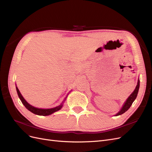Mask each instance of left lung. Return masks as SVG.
<instances>
[{
    "mask_svg": "<svg viewBox=\"0 0 152 152\" xmlns=\"http://www.w3.org/2000/svg\"><path fill=\"white\" fill-rule=\"evenodd\" d=\"M139 88H140V80H138V81H137V84L136 87L134 91H133V93L129 96V97L127 98L126 102H125V103H124V106L122 107V109L121 110V111L117 113L116 116L120 115H122L124 113H125L127 110H128V109L131 107V106L132 105V103L134 102V101L135 100V99L137 97V93H138V91H139Z\"/></svg>",
    "mask_w": 152,
    "mask_h": 152,
    "instance_id": "obj_1",
    "label": "left lung"
}]
</instances>
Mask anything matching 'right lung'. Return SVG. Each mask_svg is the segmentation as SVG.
I'll use <instances>...</instances> for the list:
<instances>
[{
  "mask_svg": "<svg viewBox=\"0 0 152 152\" xmlns=\"http://www.w3.org/2000/svg\"><path fill=\"white\" fill-rule=\"evenodd\" d=\"M16 91L18 93V96H19V98H20V100L21 101L22 103L24 104L25 107L27 109H28L29 111H30L31 112H32L34 114L38 115H43V116L49 115L55 112L58 111L59 110H60L63 106L62 104H61L60 105L58 106V107H56L53 108H50V109H40V108H35V107H33V106H31L27 103L26 101L23 98V97L22 95L21 94L20 92L19 89H18V87H16Z\"/></svg>",
  "mask_w": 152,
  "mask_h": 152,
  "instance_id": "1",
  "label": "right lung"
}]
</instances>
